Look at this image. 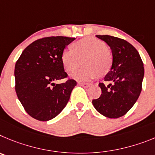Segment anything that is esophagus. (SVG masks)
<instances>
[{
  "instance_id": "1",
  "label": "esophagus",
  "mask_w": 155,
  "mask_h": 155,
  "mask_svg": "<svg viewBox=\"0 0 155 155\" xmlns=\"http://www.w3.org/2000/svg\"><path fill=\"white\" fill-rule=\"evenodd\" d=\"M78 84L80 85V86H83V87H89L90 86V83H83V82H79Z\"/></svg>"
}]
</instances>
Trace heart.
<instances>
[{
	"label": "heart",
	"instance_id": "heart-1",
	"mask_svg": "<svg viewBox=\"0 0 155 155\" xmlns=\"http://www.w3.org/2000/svg\"><path fill=\"white\" fill-rule=\"evenodd\" d=\"M73 48H65L61 56L62 65L67 72H74L83 58L84 66L72 74L77 80L86 81L108 72L112 66L113 57L105 42L93 37L77 41Z\"/></svg>",
	"mask_w": 155,
	"mask_h": 155
}]
</instances>
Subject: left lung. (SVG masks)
Masks as SVG:
<instances>
[{"mask_svg": "<svg viewBox=\"0 0 155 155\" xmlns=\"http://www.w3.org/2000/svg\"><path fill=\"white\" fill-rule=\"evenodd\" d=\"M112 51L110 70L104 77L109 83H99L102 93L93 105L100 114L109 118H119L132 108L142 89L144 69L138 51L126 40L110 35H97Z\"/></svg>", "mask_w": 155, "mask_h": 155, "instance_id": "1", "label": "left lung"}]
</instances>
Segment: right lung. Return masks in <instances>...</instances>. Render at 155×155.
I'll list each match as a JSON object with an SVG mask.
<instances>
[{
    "mask_svg": "<svg viewBox=\"0 0 155 155\" xmlns=\"http://www.w3.org/2000/svg\"><path fill=\"white\" fill-rule=\"evenodd\" d=\"M75 38L52 36L38 39L22 51L15 68V91L26 112L35 119L48 121L60 114L69 102L74 79L67 77L61 56Z\"/></svg>",
    "mask_w": 155,
    "mask_h": 155,
    "instance_id": "add662e5",
    "label": "right lung"
}]
</instances>
